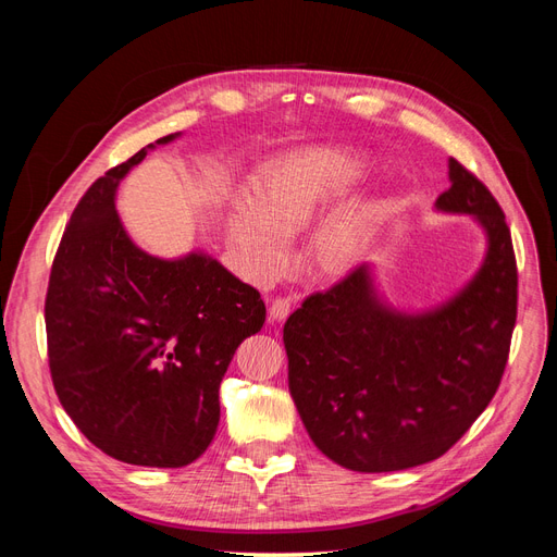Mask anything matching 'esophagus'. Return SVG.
Wrapping results in <instances>:
<instances>
[{
	"instance_id": "34e87169",
	"label": "esophagus",
	"mask_w": 557,
	"mask_h": 557,
	"mask_svg": "<svg viewBox=\"0 0 557 557\" xmlns=\"http://www.w3.org/2000/svg\"><path fill=\"white\" fill-rule=\"evenodd\" d=\"M269 313H272V318L276 320H283L290 313V297H283V295L274 297L272 305H269Z\"/></svg>"
}]
</instances>
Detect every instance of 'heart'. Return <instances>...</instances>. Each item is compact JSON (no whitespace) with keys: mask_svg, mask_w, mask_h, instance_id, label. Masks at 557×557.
<instances>
[{"mask_svg":"<svg viewBox=\"0 0 557 557\" xmlns=\"http://www.w3.org/2000/svg\"><path fill=\"white\" fill-rule=\"evenodd\" d=\"M362 162L346 150L313 146L269 162L256 197L239 195L227 211V234L246 272L274 281L290 262L293 234L305 230L362 176ZM372 207L352 205L330 215L315 237V258L327 272H342L367 250L374 234Z\"/></svg>","mask_w":557,"mask_h":557,"instance_id":"heart-1","label":"heart"}]
</instances>
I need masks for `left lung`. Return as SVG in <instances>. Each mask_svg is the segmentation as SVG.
I'll return each instance as SVG.
<instances>
[{
    "label": "left lung",
    "mask_w": 557,
    "mask_h": 557,
    "mask_svg": "<svg viewBox=\"0 0 557 557\" xmlns=\"http://www.w3.org/2000/svg\"><path fill=\"white\" fill-rule=\"evenodd\" d=\"M436 207L471 213L487 256L446 307L404 315L374 295L369 267L309 295L283 325L288 385L313 444L352 471L432 462L495 397L518 313L511 230L485 183L458 160Z\"/></svg>",
    "instance_id": "left-lung-1"
}]
</instances>
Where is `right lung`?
<instances>
[{
    "label": "right lung",
    "instance_id": "1",
    "mask_svg": "<svg viewBox=\"0 0 557 557\" xmlns=\"http://www.w3.org/2000/svg\"><path fill=\"white\" fill-rule=\"evenodd\" d=\"M148 148L99 176L64 227L44 305L48 367L64 411L99 450L185 467L213 442L221 381L267 309L201 252L166 262L129 242L113 199Z\"/></svg>",
    "mask_w": 557,
    "mask_h": 557
}]
</instances>
